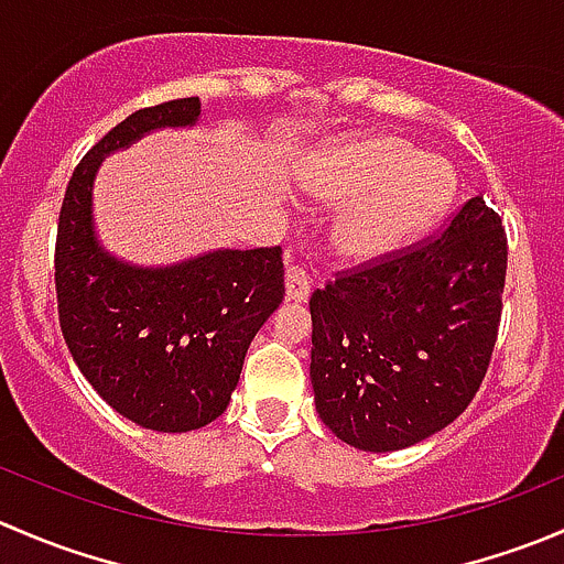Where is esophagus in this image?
<instances>
[{
  "label": "esophagus",
  "mask_w": 564,
  "mask_h": 564,
  "mask_svg": "<svg viewBox=\"0 0 564 564\" xmlns=\"http://www.w3.org/2000/svg\"><path fill=\"white\" fill-rule=\"evenodd\" d=\"M311 294V278L303 267L292 264L286 267V297L292 303H305Z\"/></svg>",
  "instance_id": "esophagus-1"
}]
</instances>
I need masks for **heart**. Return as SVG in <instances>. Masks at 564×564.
I'll use <instances>...</instances> for the list:
<instances>
[{"instance_id": "heart-1", "label": "heart", "mask_w": 564, "mask_h": 564, "mask_svg": "<svg viewBox=\"0 0 564 564\" xmlns=\"http://www.w3.org/2000/svg\"><path fill=\"white\" fill-rule=\"evenodd\" d=\"M300 187L324 207L349 204L333 229V248L349 264H371L451 207L456 172L442 155L377 133L322 147L300 166Z\"/></svg>"}]
</instances>
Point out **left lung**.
I'll use <instances>...</instances> for the list:
<instances>
[{
    "label": "left lung",
    "mask_w": 564,
    "mask_h": 564,
    "mask_svg": "<svg viewBox=\"0 0 564 564\" xmlns=\"http://www.w3.org/2000/svg\"><path fill=\"white\" fill-rule=\"evenodd\" d=\"M505 270L502 218L475 196L440 237L316 289L311 384L322 423L371 453L451 425L491 362Z\"/></svg>",
    "instance_id": "8db88e82"
}]
</instances>
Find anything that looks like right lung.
<instances>
[{
	"label": "right lung",
	"mask_w": 564,
	"mask_h": 564,
	"mask_svg": "<svg viewBox=\"0 0 564 564\" xmlns=\"http://www.w3.org/2000/svg\"><path fill=\"white\" fill-rule=\"evenodd\" d=\"M202 100L141 108L111 128L73 172L54 253L56 305L78 371L135 425L182 434L226 412L246 351L281 305V246L213 250L172 267H133L100 248L93 180L106 155L158 128H191Z\"/></svg>",
	"instance_id": "obj_1"
}]
</instances>
